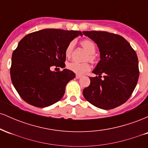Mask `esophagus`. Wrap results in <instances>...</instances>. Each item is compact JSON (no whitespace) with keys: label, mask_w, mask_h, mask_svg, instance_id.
<instances>
[{"label":"esophagus","mask_w":148,"mask_h":148,"mask_svg":"<svg viewBox=\"0 0 148 148\" xmlns=\"http://www.w3.org/2000/svg\"><path fill=\"white\" fill-rule=\"evenodd\" d=\"M81 76L79 75V74H76V79H80V78H81Z\"/></svg>","instance_id":"1"}]
</instances>
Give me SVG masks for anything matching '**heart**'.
I'll list each match as a JSON object with an SVG mask.
<instances>
[{
	"mask_svg": "<svg viewBox=\"0 0 148 148\" xmlns=\"http://www.w3.org/2000/svg\"><path fill=\"white\" fill-rule=\"evenodd\" d=\"M81 45L84 47V49L88 53L86 60H89L91 62H95L97 57L95 54L96 51V45L92 41L90 40H84L81 42ZM74 42H69L65 49L64 54L67 58H69L72 56L73 49H74ZM67 68L69 70L72 71L74 73L78 74H82L84 73L88 72L90 69V65L88 62H79L76 61H72L67 64Z\"/></svg>",
	"mask_w": 148,
	"mask_h": 148,
	"instance_id": "1",
	"label": "heart"
}]
</instances>
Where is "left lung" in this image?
Instances as JSON below:
<instances>
[{
    "instance_id": "obj_1",
    "label": "left lung",
    "mask_w": 148,
    "mask_h": 148,
    "mask_svg": "<svg viewBox=\"0 0 148 148\" xmlns=\"http://www.w3.org/2000/svg\"><path fill=\"white\" fill-rule=\"evenodd\" d=\"M97 45L101 60L90 77V84L83 91L85 99L95 106L108 110L126 102L138 80V60L128 42L116 34L84 31ZM103 73L105 79H101Z\"/></svg>"
}]
</instances>
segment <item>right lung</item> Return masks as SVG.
Wrapping results in <instances>:
<instances>
[{"instance_id": "1", "label": "right lung", "mask_w": 148, "mask_h": 148, "mask_svg": "<svg viewBox=\"0 0 148 148\" xmlns=\"http://www.w3.org/2000/svg\"><path fill=\"white\" fill-rule=\"evenodd\" d=\"M83 34L79 30L43 29L18 42L12 53L10 76L20 97L32 106L44 108L61 99L66 85L75 78L72 71L52 72L51 66L64 68L67 46Z\"/></svg>"}]
</instances>
